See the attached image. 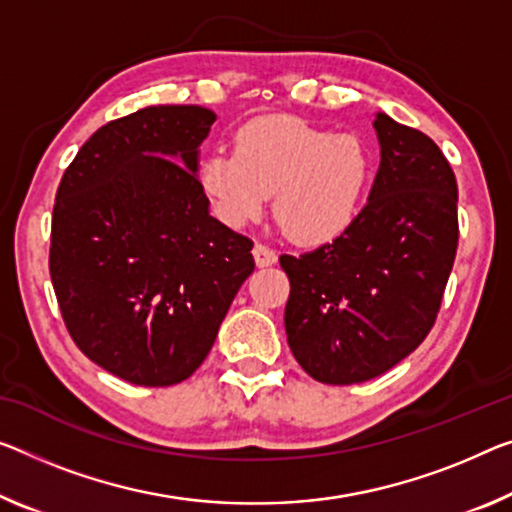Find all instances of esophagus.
Instances as JSON below:
<instances>
[{
  "label": "esophagus",
  "instance_id": "esophagus-1",
  "mask_svg": "<svg viewBox=\"0 0 512 512\" xmlns=\"http://www.w3.org/2000/svg\"><path fill=\"white\" fill-rule=\"evenodd\" d=\"M254 261H256L258 267H270V265L277 263V254H274L270 247L256 245L254 247Z\"/></svg>",
  "mask_w": 512,
  "mask_h": 512
}]
</instances>
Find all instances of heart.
<instances>
[{
    "label": "heart",
    "instance_id": "1",
    "mask_svg": "<svg viewBox=\"0 0 512 512\" xmlns=\"http://www.w3.org/2000/svg\"><path fill=\"white\" fill-rule=\"evenodd\" d=\"M371 178V148L357 135H336L295 116L245 123L233 153H210L199 169L222 222H254L274 194L279 226L304 247L327 245L355 224Z\"/></svg>",
    "mask_w": 512,
    "mask_h": 512
}]
</instances>
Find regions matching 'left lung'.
Here are the masks:
<instances>
[{
	"label": "left lung",
	"instance_id": "left-lung-1",
	"mask_svg": "<svg viewBox=\"0 0 512 512\" xmlns=\"http://www.w3.org/2000/svg\"><path fill=\"white\" fill-rule=\"evenodd\" d=\"M373 128L380 169L355 224L309 254L279 258L290 281L288 345L325 384L373 380L419 348L458 249V183L444 153L382 112Z\"/></svg>",
	"mask_w": 512,
	"mask_h": 512
}]
</instances>
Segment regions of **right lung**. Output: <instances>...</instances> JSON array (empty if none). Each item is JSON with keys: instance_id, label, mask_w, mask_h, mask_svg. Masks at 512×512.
Masks as SVG:
<instances>
[{"instance_id": "add662e5", "label": "right lung", "mask_w": 512, "mask_h": 512, "mask_svg": "<svg viewBox=\"0 0 512 512\" xmlns=\"http://www.w3.org/2000/svg\"><path fill=\"white\" fill-rule=\"evenodd\" d=\"M215 112L157 105L109 121L61 178L50 277L86 357L139 387H171L203 364L254 242L210 217L199 146Z\"/></svg>"}]
</instances>
